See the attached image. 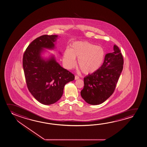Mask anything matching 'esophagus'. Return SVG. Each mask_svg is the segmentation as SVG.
Here are the masks:
<instances>
[{
	"instance_id": "1",
	"label": "esophagus",
	"mask_w": 147,
	"mask_h": 147,
	"mask_svg": "<svg viewBox=\"0 0 147 147\" xmlns=\"http://www.w3.org/2000/svg\"><path fill=\"white\" fill-rule=\"evenodd\" d=\"M75 80L79 79V76H77V75H76V76H75Z\"/></svg>"
}]
</instances>
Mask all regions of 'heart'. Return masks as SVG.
Returning a JSON list of instances; mask_svg holds the SVG:
<instances>
[{
	"label": "heart",
	"mask_w": 147,
	"mask_h": 147,
	"mask_svg": "<svg viewBox=\"0 0 147 147\" xmlns=\"http://www.w3.org/2000/svg\"><path fill=\"white\" fill-rule=\"evenodd\" d=\"M105 57V51L102 47L87 41H77L71 45L69 50L63 55V62L67 69L78 65L85 74L96 72L100 68Z\"/></svg>",
	"instance_id": "1"
}]
</instances>
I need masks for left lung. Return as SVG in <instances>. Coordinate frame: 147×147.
I'll use <instances>...</instances> for the list:
<instances>
[{"label":"left lung","mask_w":147,"mask_h":147,"mask_svg":"<svg viewBox=\"0 0 147 147\" xmlns=\"http://www.w3.org/2000/svg\"><path fill=\"white\" fill-rule=\"evenodd\" d=\"M113 51L106 55L104 63L96 71L84 78V88L81 95L90 105L102 104L114 92L123 69V59L116 45Z\"/></svg>","instance_id":"obj_1"}]
</instances>
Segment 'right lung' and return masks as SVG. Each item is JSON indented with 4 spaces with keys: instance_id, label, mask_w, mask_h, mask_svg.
<instances>
[{
    "instance_id": "1",
    "label": "right lung",
    "mask_w": 147,
    "mask_h": 147,
    "mask_svg": "<svg viewBox=\"0 0 147 147\" xmlns=\"http://www.w3.org/2000/svg\"><path fill=\"white\" fill-rule=\"evenodd\" d=\"M57 35H43L30 43L22 60L24 76L28 90L44 105L53 104L61 98L65 84L75 79V75L61 67L54 56L45 60L42 48L53 49Z\"/></svg>"
}]
</instances>
